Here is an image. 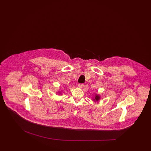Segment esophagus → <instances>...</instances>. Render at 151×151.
<instances>
[{
  "mask_svg": "<svg viewBox=\"0 0 151 151\" xmlns=\"http://www.w3.org/2000/svg\"><path fill=\"white\" fill-rule=\"evenodd\" d=\"M78 87L79 88H83V84H82V83H79L78 84Z\"/></svg>",
  "mask_w": 151,
  "mask_h": 151,
  "instance_id": "esophagus-1",
  "label": "esophagus"
}]
</instances>
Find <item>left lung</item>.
I'll use <instances>...</instances> for the list:
<instances>
[{
	"mask_svg": "<svg viewBox=\"0 0 151 151\" xmlns=\"http://www.w3.org/2000/svg\"><path fill=\"white\" fill-rule=\"evenodd\" d=\"M94 101H98L100 99V96L99 94H95L94 98H93Z\"/></svg>",
	"mask_w": 151,
	"mask_h": 151,
	"instance_id": "left-lung-1",
	"label": "left lung"
}]
</instances>
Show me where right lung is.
<instances>
[{
  "mask_svg": "<svg viewBox=\"0 0 151 151\" xmlns=\"http://www.w3.org/2000/svg\"><path fill=\"white\" fill-rule=\"evenodd\" d=\"M61 92H61V91H59V92H58V93H59L60 94H62Z\"/></svg>",
  "mask_w": 151,
  "mask_h": 151,
  "instance_id": "add662e5",
  "label": "right lung"
}]
</instances>
